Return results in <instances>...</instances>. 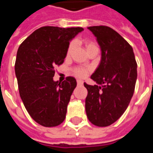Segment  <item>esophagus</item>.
I'll return each mask as SVG.
<instances>
[{
    "instance_id": "1",
    "label": "esophagus",
    "mask_w": 153,
    "mask_h": 153,
    "mask_svg": "<svg viewBox=\"0 0 153 153\" xmlns=\"http://www.w3.org/2000/svg\"><path fill=\"white\" fill-rule=\"evenodd\" d=\"M77 83H78V85H83V82L82 80H77Z\"/></svg>"
}]
</instances>
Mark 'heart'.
I'll use <instances>...</instances> for the list:
<instances>
[{
    "instance_id": "heart-1",
    "label": "heart",
    "mask_w": 153,
    "mask_h": 153,
    "mask_svg": "<svg viewBox=\"0 0 153 153\" xmlns=\"http://www.w3.org/2000/svg\"><path fill=\"white\" fill-rule=\"evenodd\" d=\"M86 48L87 51H88L91 48V47H95L96 45L93 42H86ZM74 48V42H71V43L69 45V47H68V49H67V52L66 55L67 56H69L71 52H72V51H73ZM88 69H85V68H83V67H75L74 69L73 70V73L74 74V75H76L78 77H84L87 74H88Z\"/></svg>"
}]
</instances>
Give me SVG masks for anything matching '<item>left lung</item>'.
Here are the masks:
<instances>
[{"label":"left lung","instance_id":"8db88e82","mask_svg":"<svg viewBox=\"0 0 153 153\" xmlns=\"http://www.w3.org/2000/svg\"><path fill=\"white\" fill-rule=\"evenodd\" d=\"M88 28L97 38L102 58L91 75L97 85L83 83L88 90L85 109L92 124L106 127L116 121L130 102L137 80V63L131 46L114 29L102 25Z\"/></svg>","mask_w":153,"mask_h":153}]
</instances>
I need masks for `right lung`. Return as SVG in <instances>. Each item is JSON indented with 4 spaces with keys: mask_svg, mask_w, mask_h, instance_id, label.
Wrapping results in <instances>:
<instances>
[{
    "mask_svg": "<svg viewBox=\"0 0 153 153\" xmlns=\"http://www.w3.org/2000/svg\"><path fill=\"white\" fill-rule=\"evenodd\" d=\"M83 30L45 26L19 47L15 70L19 95L28 114L42 126H57L65 119L77 82L70 76L62 83L54 81L55 67L63 64L70 42Z\"/></svg>",
    "mask_w": 153,
    "mask_h": 153,
    "instance_id": "obj_1",
    "label": "right lung"
}]
</instances>
